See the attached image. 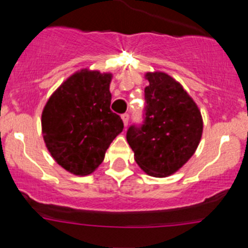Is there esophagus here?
Wrapping results in <instances>:
<instances>
[{
    "mask_svg": "<svg viewBox=\"0 0 248 248\" xmlns=\"http://www.w3.org/2000/svg\"><path fill=\"white\" fill-rule=\"evenodd\" d=\"M122 121H124V127H127V124H128V121H129V115L127 114H122Z\"/></svg>",
    "mask_w": 248,
    "mask_h": 248,
    "instance_id": "1",
    "label": "esophagus"
}]
</instances>
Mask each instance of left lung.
I'll use <instances>...</instances> for the list:
<instances>
[{"mask_svg":"<svg viewBox=\"0 0 248 248\" xmlns=\"http://www.w3.org/2000/svg\"><path fill=\"white\" fill-rule=\"evenodd\" d=\"M141 124L127 129L134 159L146 174L164 177L179 170L196 152L202 119L193 99L168 74L146 73Z\"/></svg>","mask_w":248,"mask_h":248,"instance_id":"1","label":"left lung"}]
</instances>
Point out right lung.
<instances>
[{
    "label": "right lung",
    "instance_id": "1",
    "mask_svg": "<svg viewBox=\"0 0 248 248\" xmlns=\"http://www.w3.org/2000/svg\"><path fill=\"white\" fill-rule=\"evenodd\" d=\"M111 74L80 71L52 93L42 114L46 145L55 161L74 175L98 168L106 151L124 129L110 110Z\"/></svg>",
    "mask_w": 248,
    "mask_h": 248
}]
</instances>
